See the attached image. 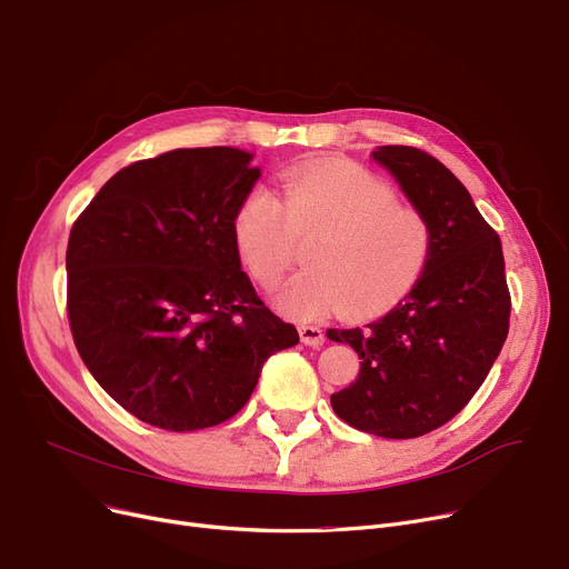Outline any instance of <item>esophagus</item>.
Returning a JSON list of instances; mask_svg holds the SVG:
<instances>
[{
    "mask_svg": "<svg viewBox=\"0 0 569 569\" xmlns=\"http://www.w3.org/2000/svg\"><path fill=\"white\" fill-rule=\"evenodd\" d=\"M300 337H302V343H307L311 348H320L325 343V335H322L320 327H316V325H302Z\"/></svg>",
    "mask_w": 569,
    "mask_h": 569,
    "instance_id": "esophagus-1",
    "label": "esophagus"
}]
</instances>
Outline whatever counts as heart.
I'll list each match as a JSON object with an SVG mask.
<instances>
[{
	"label": "heart",
	"instance_id": "1",
	"mask_svg": "<svg viewBox=\"0 0 569 569\" xmlns=\"http://www.w3.org/2000/svg\"><path fill=\"white\" fill-rule=\"evenodd\" d=\"M232 230L262 288H274L288 272L295 239H311L305 253L311 267L277 295V307L295 320H316L335 309L350 316L392 309L422 281L433 253L425 212L346 161L286 170L279 202L264 187H253L237 207Z\"/></svg>",
	"mask_w": 569,
	"mask_h": 569
}]
</instances>
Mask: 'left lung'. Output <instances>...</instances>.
Instances as JSON below:
<instances>
[{
  "instance_id": "1",
  "label": "left lung",
  "mask_w": 569,
  "mask_h": 569,
  "mask_svg": "<svg viewBox=\"0 0 569 569\" xmlns=\"http://www.w3.org/2000/svg\"><path fill=\"white\" fill-rule=\"evenodd\" d=\"M373 159L429 219L433 253L390 313L327 330L360 357V376L332 408L355 429L401 440L447 425L480 390L510 330L512 297L500 237L450 170L408 144H382Z\"/></svg>"
}]
</instances>
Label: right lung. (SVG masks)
Segmentation results:
<instances>
[{
	"mask_svg": "<svg viewBox=\"0 0 569 569\" xmlns=\"http://www.w3.org/2000/svg\"><path fill=\"white\" fill-rule=\"evenodd\" d=\"M234 147L172 149L112 174L76 219L67 313L103 390L166 431L244 408L269 355L300 343L242 272L234 212L260 177Z\"/></svg>",
	"mask_w": 569,
	"mask_h": 569,
	"instance_id": "right-lung-1",
	"label": "right lung"
}]
</instances>
